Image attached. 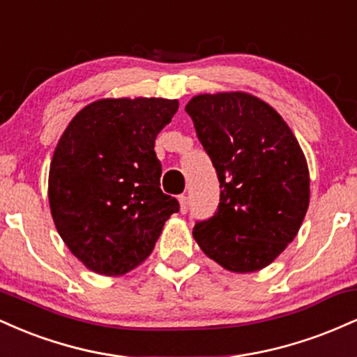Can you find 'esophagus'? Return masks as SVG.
Wrapping results in <instances>:
<instances>
[{
    "mask_svg": "<svg viewBox=\"0 0 357 357\" xmlns=\"http://www.w3.org/2000/svg\"><path fill=\"white\" fill-rule=\"evenodd\" d=\"M178 199H179V210H181V213L184 215V213L190 210V202H188V196L181 195Z\"/></svg>",
    "mask_w": 357,
    "mask_h": 357,
    "instance_id": "esophagus-1",
    "label": "esophagus"
}]
</instances>
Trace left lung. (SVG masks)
Segmentation results:
<instances>
[{
	"mask_svg": "<svg viewBox=\"0 0 357 357\" xmlns=\"http://www.w3.org/2000/svg\"><path fill=\"white\" fill-rule=\"evenodd\" d=\"M186 112L221 188L218 210L196 221L192 236L230 272L265 268L296 238L309 208L296 136L275 109L245 92L196 96Z\"/></svg>",
	"mask_w": 357,
	"mask_h": 357,
	"instance_id": "1",
	"label": "left lung"
}]
</instances>
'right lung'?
I'll return each mask as SVG.
<instances>
[{"instance_id":"1","label":"right lung","mask_w":357,"mask_h":357,"mask_svg":"<svg viewBox=\"0 0 357 357\" xmlns=\"http://www.w3.org/2000/svg\"><path fill=\"white\" fill-rule=\"evenodd\" d=\"M169 99H102L72 119L50 165L48 199L61 240L100 275H124L154 250L178 199L161 191L158 134Z\"/></svg>"}]
</instances>
